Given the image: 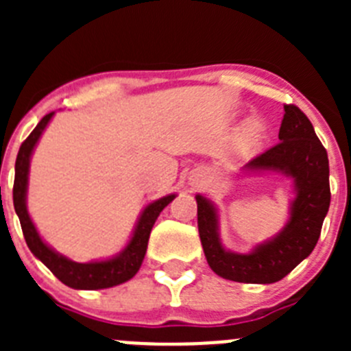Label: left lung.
I'll list each match as a JSON object with an SVG mask.
<instances>
[{
    "instance_id": "left-lung-1",
    "label": "left lung",
    "mask_w": 351,
    "mask_h": 351,
    "mask_svg": "<svg viewBox=\"0 0 351 351\" xmlns=\"http://www.w3.org/2000/svg\"><path fill=\"white\" fill-rule=\"evenodd\" d=\"M243 172H278L293 181L290 218L281 232L250 253L226 250L219 237L218 209L209 198L197 195L198 234L207 263L225 280L269 285L283 280L311 255L330 206L327 151L316 137L306 114L285 105L280 142L243 167Z\"/></svg>"
}]
</instances>
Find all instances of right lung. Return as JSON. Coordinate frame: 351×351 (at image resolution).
Here are the masks:
<instances>
[{"label": "right lung", "instance_id": "obj_1", "mask_svg": "<svg viewBox=\"0 0 351 351\" xmlns=\"http://www.w3.org/2000/svg\"><path fill=\"white\" fill-rule=\"evenodd\" d=\"M52 116H54V112L42 117L36 128L29 133V137L23 142V145L19 149L17 160H15L14 207L19 219H21V226H23V234L24 239H26L27 247L61 283H64L70 288H75V290H100V288H110L125 283V281L132 280L133 276L138 272V269H141L145 251H147L149 235H151V230H153L154 221L158 219L161 210L165 209L176 198V195L172 193L167 195V197H161L144 207L142 214L138 216V221L135 225V230H133L128 244L125 246V250L117 253L116 256H112V258L79 263L60 255L58 251L52 250L40 237L26 206L31 154L35 151L43 130L47 128V125L51 123Z\"/></svg>", "mask_w": 351, "mask_h": 351}]
</instances>
